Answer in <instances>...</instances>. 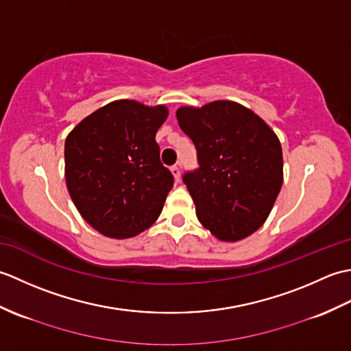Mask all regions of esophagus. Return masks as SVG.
<instances>
[{
    "label": "esophagus",
    "mask_w": 351,
    "mask_h": 351,
    "mask_svg": "<svg viewBox=\"0 0 351 351\" xmlns=\"http://www.w3.org/2000/svg\"><path fill=\"white\" fill-rule=\"evenodd\" d=\"M170 171H171V175H173L175 181H176V182L180 181V178H181V169H180V166H171Z\"/></svg>",
    "instance_id": "esophagus-1"
}]
</instances>
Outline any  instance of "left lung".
Masks as SVG:
<instances>
[{"instance_id": "left-lung-1", "label": "left lung", "mask_w": 351, "mask_h": 351, "mask_svg": "<svg viewBox=\"0 0 351 351\" xmlns=\"http://www.w3.org/2000/svg\"><path fill=\"white\" fill-rule=\"evenodd\" d=\"M197 149L199 169L184 175L196 215L220 241L235 243L264 225L283 182L282 146L247 107L213 101L176 110Z\"/></svg>"}]
</instances>
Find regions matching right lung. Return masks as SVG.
I'll use <instances>...</instances> for the list:
<instances>
[{
  "label": "right lung",
  "mask_w": 351,
  "mask_h": 351,
  "mask_svg": "<svg viewBox=\"0 0 351 351\" xmlns=\"http://www.w3.org/2000/svg\"><path fill=\"white\" fill-rule=\"evenodd\" d=\"M166 106L119 99L93 111L64 141V178L88 225L116 240L136 237L160 217L173 176L155 136Z\"/></svg>",
  "instance_id": "add662e5"
}]
</instances>
